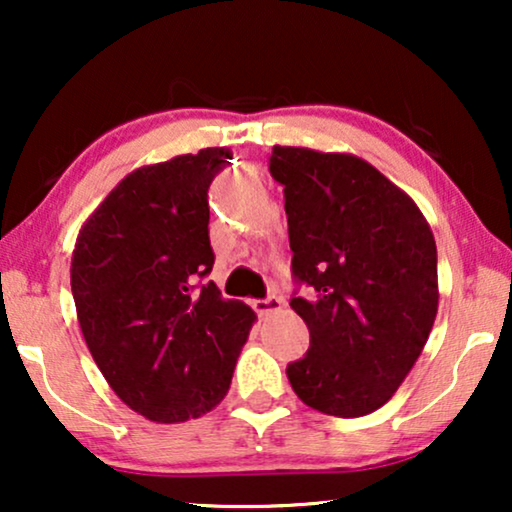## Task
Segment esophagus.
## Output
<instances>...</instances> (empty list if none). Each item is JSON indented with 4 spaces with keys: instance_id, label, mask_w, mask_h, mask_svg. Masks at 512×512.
Instances as JSON below:
<instances>
[{
    "instance_id": "1",
    "label": "esophagus",
    "mask_w": 512,
    "mask_h": 512,
    "mask_svg": "<svg viewBox=\"0 0 512 512\" xmlns=\"http://www.w3.org/2000/svg\"><path fill=\"white\" fill-rule=\"evenodd\" d=\"M284 307V298L279 296H268L263 300H254V310L258 317H268V314H275Z\"/></svg>"
}]
</instances>
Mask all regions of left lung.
<instances>
[{
    "label": "left lung",
    "mask_w": 512,
    "mask_h": 512,
    "mask_svg": "<svg viewBox=\"0 0 512 512\" xmlns=\"http://www.w3.org/2000/svg\"><path fill=\"white\" fill-rule=\"evenodd\" d=\"M284 186L291 307L310 349L286 366L300 401L333 417L382 408L415 366L438 312L436 240L419 207L366 160L272 146Z\"/></svg>",
    "instance_id": "1"
}]
</instances>
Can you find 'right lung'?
<instances>
[{
	"instance_id": "add662e5",
	"label": "right lung",
	"mask_w": 512,
	"mask_h": 512,
	"mask_svg": "<svg viewBox=\"0 0 512 512\" xmlns=\"http://www.w3.org/2000/svg\"><path fill=\"white\" fill-rule=\"evenodd\" d=\"M226 146L130 172L83 223L72 254L81 333L104 380L151 422H186L228 394L256 314L226 300L209 244Z\"/></svg>"
}]
</instances>
